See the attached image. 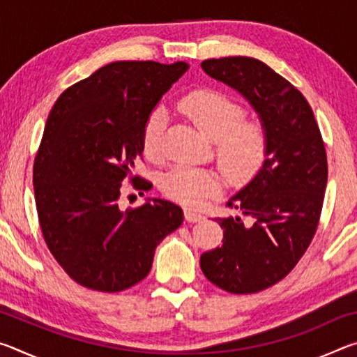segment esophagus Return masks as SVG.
<instances>
[{"instance_id": "obj_1", "label": "esophagus", "mask_w": 357, "mask_h": 357, "mask_svg": "<svg viewBox=\"0 0 357 357\" xmlns=\"http://www.w3.org/2000/svg\"><path fill=\"white\" fill-rule=\"evenodd\" d=\"M184 217H185L187 222H200V220L204 219L203 214H200L198 211H193V209H185Z\"/></svg>"}]
</instances>
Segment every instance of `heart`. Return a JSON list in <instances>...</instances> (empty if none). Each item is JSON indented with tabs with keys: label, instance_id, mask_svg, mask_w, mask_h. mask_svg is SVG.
Returning a JSON list of instances; mask_svg holds the SVG:
<instances>
[{
	"label": "heart",
	"instance_id": "1",
	"mask_svg": "<svg viewBox=\"0 0 357 357\" xmlns=\"http://www.w3.org/2000/svg\"><path fill=\"white\" fill-rule=\"evenodd\" d=\"M179 108L200 130L215 143L217 162L233 183H247L261 170L268 159L269 138L258 119H244L245 108L217 89H197L179 100ZM167 128V112L162 107L148 114L142 143L148 157L162 153ZM223 178L214 170L178 167L162 179V190L172 200L200 206L219 195Z\"/></svg>",
	"mask_w": 357,
	"mask_h": 357
}]
</instances>
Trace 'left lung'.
Segmentation results:
<instances>
[{
  "instance_id": "8db88e82",
  "label": "left lung",
  "mask_w": 357,
  "mask_h": 357,
  "mask_svg": "<svg viewBox=\"0 0 357 357\" xmlns=\"http://www.w3.org/2000/svg\"><path fill=\"white\" fill-rule=\"evenodd\" d=\"M209 77L249 100L268 130V159L227 203L243 215L217 217L223 244L204 252L203 274L233 294H252L287 277L315 236L328 160L313 112L291 83L249 56L206 59Z\"/></svg>"
}]
</instances>
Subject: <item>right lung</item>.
I'll list each match as a JSON object with an SVG mask.
<instances>
[{"instance_id": "obj_1", "label": "right lung", "mask_w": 357, "mask_h": 357, "mask_svg": "<svg viewBox=\"0 0 357 357\" xmlns=\"http://www.w3.org/2000/svg\"><path fill=\"white\" fill-rule=\"evenodd\" d=\"M189 69L178 61H116L72 84L48 114L33 184L52 255L82 287L118 293L149 274L157 244L181 227L178 204L121 208V183L143 153L148 114ZM132 176L134 187L148 181Z\"/></svg>"}]
</instances>
